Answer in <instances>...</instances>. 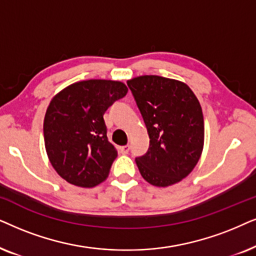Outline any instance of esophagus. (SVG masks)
<instances>
[{"instance_id":"34e87169","label":"esophagus","mask_w":256,"mask_h":256,"mask_svg":"<svg viewBox=\"0 0 256 256\" xmlns=\"http://www.w3.org/2000/svg\"><path fill=\"white\" fill-rule=\"evenodd\" d=\"M128 151H130V145L120 146V148H119V152H120L122 154H128Z\"/></svg>"}]
</instances>
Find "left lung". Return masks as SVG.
Listing matches in <instances>:
<instances>
[{
	"instance_id": "obj_1",
	"label": "left lung",
	"mask_w": 256,
	"mask_h": 256,
	"mask_svg": "<svg viewBox=\"0 0 256 256\" xmlns=\"http://www.w3.org/2000/svg\"><path fill=\"white\" fill-rule=\"evenodd\" d=\"M144 119L150 148L136 158L139 172L153 186L168 187L186 178L199 162L205 126L199 100L188 85L160 76L128 80Z\"/></svg>"
}]
</instances>
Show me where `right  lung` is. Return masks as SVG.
<instances>
[{
	"label": "right lung",
	"mask_w": 256,
	"mask_h": 256,
	"mask_svg": "<svg viewBox=\"0 0 256 256\" xmlns=\"http://www.w3.org/2000/svg\"><path fill=\"white\" fill-rule=\"evenodd\" d=\"M126 94L122 82L88 80L69 85L51 100L44 144L54 171L68 182L90 188L108 178L117 150L108 142L103 116Z\"/></svg>",
	"instance_id": "add662e5"
}]
</instances>
